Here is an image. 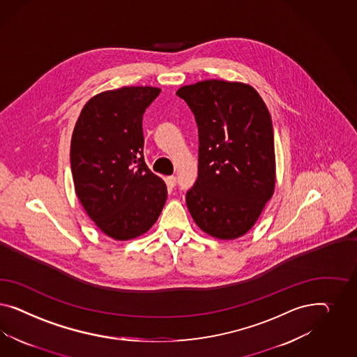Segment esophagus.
<instances>
[{"mask_svg":"<svg viewBox=\"0 0 357 357\" xmlns=\"http://www.w3.org/2000/svg\"><path fill=\"white\" fill-rule=\"evenodd\" d=\"M166 182H167V185H170V187H174L175 184H176V176H167V179H166Z\"/></svg>","mask_w":357,"mask_h":357,"instance_id":"34e87169","label":"esophagus"}]
</instances>
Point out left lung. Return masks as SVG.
Wrapping results in <instances>:
<instances>
[{
  "mask_svg": "<svg viewBox=\"0 0 357 357\" xmlns=\"http://www.w3.org/2000/svg\"><path fill=\"white\" fill-rule=\"evenodd\" d=\"M176 96L199 128V174L185 195L196 225L217 239L249 231L275 191L276 161L268 108L243 82L206 79Z\"/></svg>",
  "mask_w": 357,
  "mask_h": 357,
  "instance_id": "8db88e82",
  "label": "left lung"
}]
</instances>
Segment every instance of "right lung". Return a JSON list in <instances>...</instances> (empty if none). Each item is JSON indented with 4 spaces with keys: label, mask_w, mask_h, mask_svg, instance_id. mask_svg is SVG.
<instances>
[{
    "label": "right lung",
    "mask_w": 357,
    "mask_h": 357,
    "mask_svg": "<svg viewBox=\"0 0 357 357\" xmlns=\"http://www.w3.org/2000/svg\"><path fill=\"white\" fill-rule=\"evenodd\" d=\"M161 89L124 86L90 98L70 141L77 197L106 236L128 241L161 215L166 184L144 160L142 115Z\"/></svg>",
    "instance_id": "1"
}]
</instances>
